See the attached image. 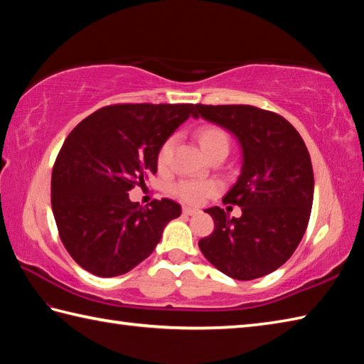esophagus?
Segmentation results:
<instances>
[{
    "instance_id": "34e87169",
    "label": "esophagus",
    "mask_w": 364,
    "mask_h": 364,
    "mask_svg": "<svg viewBox=\"0 0 364 364\" xmlns=\"http://www.w3.org/2000/svg\"><path fill=\"white\" fill-rule=\"evenodd\" d=\"M197 213H198V210H196V208H189V206H184L183 208V214L184 215H194Z\"/></svg>"
}]
</instances>
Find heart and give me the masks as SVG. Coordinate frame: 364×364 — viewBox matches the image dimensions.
Listing matches in <instances>:
<instances>
[{
    "mask_svg": "<svg viewBox=\"0 0 364 364\" xmlns=\"http://www.w3.org/2000/svg\"><path fill=\"white\" fill-rule=\"evenodd\" d=\"M197 141L200 149L208 156H211L213 153L219 150H227L230 146V139L228 134L222 128L215 125H203L197 129ZM173 145H175V137H168L164 144L161 145L158 151V166L159 167H167L170 159H172L173 153ZM218 191V186L211 181H180L175 184L173 194L180 197L181 200L188 203H202L203 200L214 194Z\"/></svg>",
    "mask_w": 364,
    "mask_h": 364,
    "instance_id": "1",
    "label": "heart"
}]
</instances>
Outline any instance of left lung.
Returning <instances> with one entry per match:
<instances>
[{"label": "left lung", "instance_id": "8db88e82", "mask_svg": "<svg viewBox=\"0 0 364 364\" xmlns=\"http://www.w3.org/2000/svg\"><path fill=\"white\" fill-rule=\"evenodd\" d=\"M196 109L230 131L242 154L241 173L222 198L241 206L242 215L208 208L214 231L200 239V250L235 280L264 277L291 258L305 235L314 192L310 153L297 129L278 114L247 105H196Z\"/></svg>", "mask_w": 364, "mask_h": 364}]
</instances>
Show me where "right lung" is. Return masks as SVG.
Here are the masks:
<instances>
[{"mask_svg": "<svg viewBox=\"0 0 364 364\" xmlns=\"http://www.w3.org/2000/svg\"><path fill=\"white\" fill-rule=\"evenodd\" d=\"M194 105H114L73 128L54 162L51 206L70 257L97 277L129 272L150 257L167 223L181 215L173 200L150 208L128 191L158 170V151L196 115Z\"/></svg>", "mask_w": 364, "mask_h": 364, "instance_id": "1", "label": "right lung"}]
</instances>
